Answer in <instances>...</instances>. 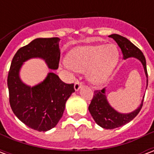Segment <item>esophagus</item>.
Listing matches in <instances>:
<instances>
[{"mask_svg":"<svg viewBox=\"0 0 154 154\" xmlns=\"http://www.w3.org/2000/svg\"><path fill=\"white\" fill-rule=\"evenodd\" d=\"M82 83H81L79 81H76V82H75V84H74V89H75V91H77L80 90V88L82 87Z\"/></svg>","mask_w":154,"mask_h":154,"instance_id":"34e87169","label":"esophagus"}]
</instances>
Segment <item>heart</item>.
<instances>
[{
  "mask_svg": "<svg viewBox=\"0 0 154 154\" xmlns=\"http://www.w3.org/2000/svg\"><path fill=\"white\" fill-rule=\"evenodd\" d=\"M119 53L114 44H100L78 47L67 57L69 67L78 72L86 71L91 82L96 85L105 83L113 72L119 62Z\"/></svg>",
  "mask_w": 154,
  "mask_h": 154,
  "instance_id": "b5f03b06",
  "label": "heart"
}]
</instances>
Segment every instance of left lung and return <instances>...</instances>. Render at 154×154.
I'll return each instance as SVG.
<instances>
[{"mask_svg": "<svg viewBox=\"0 0 154 154\" xmlns=\"http://www.w3.org/2000/svg\"><path fill=\"white\" fill-rule=\"evenodd\" d=\"M109 37L113 38L119 45V47L121 48L124 59H127L129 57H134L141 62L144 69V73L147 77V87H148V72L146 67V60L145 57L141 50L136 47L134 44H133L129 39H127L121 35L113 34ZM143 98L141 101V104L136 110L130 113H120L115 110L110 105L106 95V88H104L102 90L94 91L93 98L88 107V110L90 111L95 122L98 125L106 129H116L120 126L125 125L130 122L134 118H135V116L139 113L142 108Z\"/></svg>", "mask_w": 154, "mask_h": 154, "instance_id": "left-lung-1", "label": "left lung"}]
</instances>
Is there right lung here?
Instances as JSON below:
<instances>
[{
    "instance_id": "obj_1",
    "label": "right lung",
    "mask_w": 154,
    "mask_h": 154,
    "mask_svg": "<svg viewBox=\"0 0 154 154\" xmlns=\"http://www.w3.org/2000/svg\"><path fill=\"white\" fill-rule=\"evenodd\" d=\"M59 41V38H38L20 48L12 59L8 73L7 86L12 111L25 125L40 132L57 125L66 101L75 91L74 84L64 83L57 74L48 72L43 82L30 87L22 82L20 71L24 63L31 58H41L49 69H57Z\"/></svg>"
}]
</instances>
